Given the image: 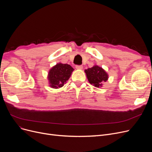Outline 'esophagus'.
Wrapping results in <instances>:
<instances>
[{
	"label": "esophagus",
	"instance_id": "34e87169",
	"mask_svg": "<svg viewBox=\"0 0 152 152\" xmlns=\"http://www.w3.org/2000/svg\"><path fill=\"white\" fill-rule=\"evenodd\" d=\"M76 68L77 69H83V66L82 65H76Z\"/></svg>",
	"mask_w": 152,
	"mask_h": 152
}]
</instances>
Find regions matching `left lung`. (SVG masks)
I'll list each match as a JSON object with an SVG mask.
<instances>
[{
	"mask_svg": "<svg viewBox=\"0 0 152 152\" xmlns=\"http://www.w3.org/2000/svg\"><path fill=\"white\" fill-rule=\"evenodd\" d=\"M89 83L95 87H102L103 83L108 79V75L102 67L95 65L91 68L84 70Z\"/></svg>",
	"mask_w": 152,
	"mask_h": 152,
	"instance_id": "1",
	"label": "left lung"
}]
</instances>
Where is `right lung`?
I'll return each instance as SVG.
<instances>
[{"instance_id": "1", "label": "right lung", "mask_w": 152, "mask_h": 152, "mask_svg": "<svg viewBox=\"0 0 152 152\" xmlns=\"http://www.w3.org/2000/svg\"><path fill=\"white\" fill-rule=\"evenodd\" d=\"M74 69L68 64L58 63L49 71L47 78L49 86L53 89H58L66 84Z\"/></svg>"}]
</instances>
